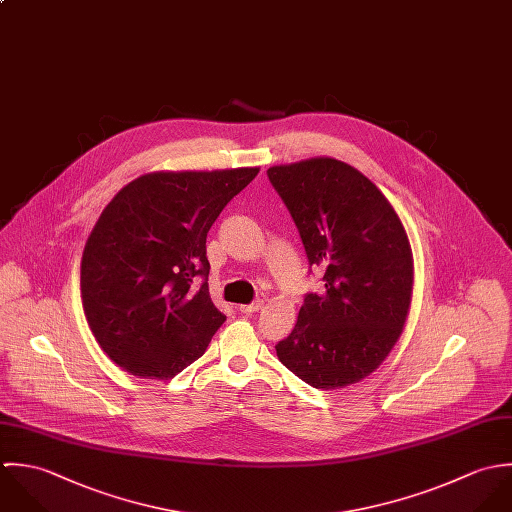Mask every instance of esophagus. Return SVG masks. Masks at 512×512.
I'll return each instance as SVG.
<instances>
[{"label": "esophagus", "mask_w": 512, "mask_h": 512, "mask_svg": "<svg viewBox=\"0 0 512 512\" xmlns=\"http://www.w3.org/2000/svg\"><path fill=\"white\" fill-rule=\"evenodd\" d=\"M261 308H263V301H255V303H251V305H241L239 312H241V314H255V312H259Z\"/></svg>", "instance_id": "esophagus-1"}]
</instances>
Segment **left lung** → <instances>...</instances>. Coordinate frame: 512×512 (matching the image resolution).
<instances>
[{
	"mask_svg": "<svg viewBox=\"0 0 512 512\" xmlns=\"http://www.w3.org/2000/svg\"><path fill=\"white\" fill-rule=\"evenodd\" d=\"M322 293H310L279 360L318 390L362 382L404 332L413 293V253L394 205L354 166L316 156L271 166Z\"/></svg>",
	"mask_w": 512,
	"mask_h": 512,
	"instance_id": "1",
	"label": "left lung"
}]
</instances>
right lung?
<instances>
[{
	"instance_id": "add662e5",
	"label": "right lung",
	"mask_w": 512,
	"mask_h": 512,
	"mask_svg": "<svg viewBox=\"0 0 512 512\" xmlns=\"http://www.w3.org/2000/svg\"><path fill=\"white\" fill-rule=\"evenodd\" d=\"M259 168L150 172L97 219L81 259V299L104 354L132 376L170 380L204 356L225 316L211 303L207 231Z\"/></svg>"
}]
</instances>
